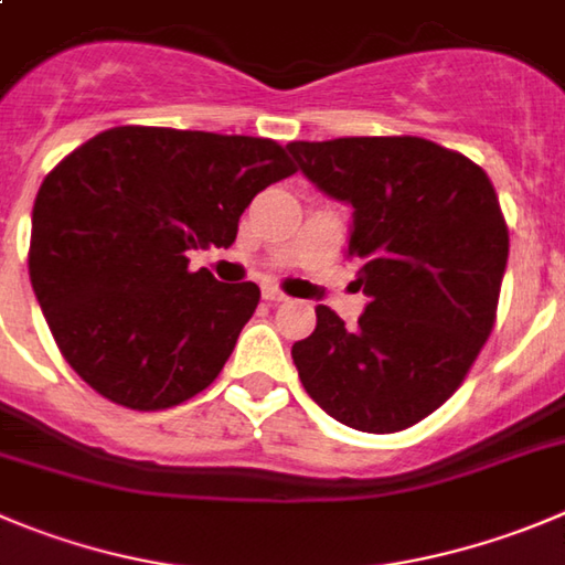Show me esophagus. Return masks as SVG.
<instances>
[{"label": "esophagus", "mask_w": 565, "mask_h": 565, "mask_svg": "<svg viewBox=\"0 0 565 565\" xmlns=\"http://www.w3.org/2000/svg\"><path fill=\"white\" fill-rule=\"evenodd\" d=\"M265 300L267 303H284V300H287V295L281 292V289H276V287H265Z\"/></svg>", "instance_id": "esophagus-1"}]
</instances>
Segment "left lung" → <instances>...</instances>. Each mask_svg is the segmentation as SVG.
<instances>
[{
    "label": "left lung",
    "mask_w": 565,
    "mask_h": 565,
    "mask_svg": "<svg viewBox=\"0 0 565 565\" xmlns=\"http://www.w3.org/2000/svg\"><path fill=\"white\" fill-rule=\"evenodd\" d=\"M287 150L309 181L354 205L348 256L371 298L356 329L315 309V331L292 345L300 384L351 429H407L449 402L497 323L510 253L497 189L471 158L420 136Z\"/></svg>",
    "instance_id": "1"
}]
</instances>
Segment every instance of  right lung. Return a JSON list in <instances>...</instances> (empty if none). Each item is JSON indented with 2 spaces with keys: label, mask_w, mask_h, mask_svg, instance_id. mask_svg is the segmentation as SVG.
I'll use <instances>...</instances> for the list:
<instances>
[{
  "label": "right lung",
  "mask_w": 565,
  "mask_h": 565,
  "mask_svg": "<svg viewBox=\"0 0 565 565\" xmlns=\"http://www.w3.org/2000/svg\"><path fill=\"white\" fill-rule=\"evenodd\" d=\"M287 175V150L256 136L122 125L68 152L35 194L28 265L72 371L136 413L209 387L262 292L192 273L186 253L234 245L242 211Z\"/></svg>",
  "instance_id": "1"
}]
</instances>
